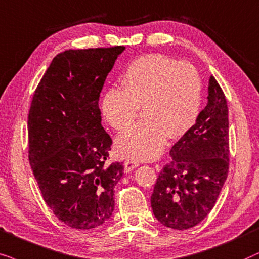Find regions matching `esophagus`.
<instances>
[{
    "mask_svg": "<svg viewBox=\"0 0 259 259\" xmlns=\"http://www.w3.org/2000/svg\"><path fill=\"white\" fill-rule=\"evenodd\" d=\"M137 167H139V162L136 161L127 160L124 162V169H125L126 173H129V171H132L134 168H137Z\"/></svg>",
    "mask_w": 259,
    "mask_h": 259,
    "instance_id": "34e87169",
    "label": "esophagus"
}]
</instances>
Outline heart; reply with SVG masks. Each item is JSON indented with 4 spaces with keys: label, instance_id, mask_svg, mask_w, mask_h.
I'll return each mask as SVG.
<instances>
[{
    "label": "heart",
    "instance_id": "heart-1",
    "mask_svg": "<svg viewBox=\"0 0 259 259\" xmlns=\"http://www.w3.org/2000/svg\"><path fill=\"white\" fill-rule=\"evenodd\" d=\"M123 89H109L101 102L102 115L117 132L132 125L142 108L143 122L116 140V153L133 160H153L167 137L180 139L198 119L202 84L198 71L163 54H148L127 67Z\"/></svg>",
    "mask_w": 259,
    "mask_h": 259
}]
</instances>
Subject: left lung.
Here are the masks:
<instances>
[{
    "mask_svg": "<svg viewBox=\"0 0 259 259\" xmlns=\"http://www.w3.org/2000/svg\"><path fill=\"white\" fill-rule=\"evenodd\" d=\"M229 155L226 98L211 75L207 105L171 148V161L155 184L150 202L158 222L174 230H187L202 222L225 184Z\"/></svg>",
    "mask_w": 259,
    "mask_h": 259,
    "instance_id": "left-lung-1",
    "label": "left lung"
}]
</instances>
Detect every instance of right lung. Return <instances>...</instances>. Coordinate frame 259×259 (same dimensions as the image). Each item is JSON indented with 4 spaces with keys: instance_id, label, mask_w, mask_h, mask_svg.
<instances>
[{
    "instance_id": "add662e5",
    "label": "right lung",
    "mask_w": 259,
    "mask_h": 259,
    "mask_svg": "<svg viewBox=\"0 0 259 259\" xmlns=\"http://www.w3.org/2000/svg\"><path fill=\"white\" fill-rule=\"evenodd\" d=\"M125 47L61 52L37 85L28 115L29 163L60 222L95 229L112 215L119 162L105 165L111 137L99 110L105 79Z\"/></svg>"
}]
</instances>
